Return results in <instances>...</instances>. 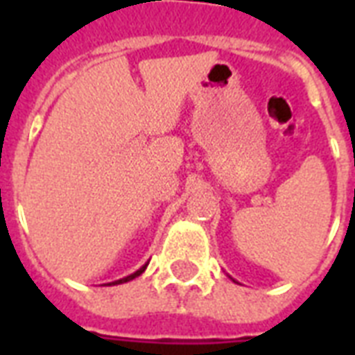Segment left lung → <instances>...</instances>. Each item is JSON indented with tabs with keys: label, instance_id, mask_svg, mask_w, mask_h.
<instances>
[{
	"label": "left lung",
	"instance_id": "1",
	"mask_svg": "<svg viewBox=\"0 0 355 355\" xmlns=\"http://www.w3.org/2000/svg\"><path fill=\"white\" fill-rule=\"evenodd\" d=\"M232 280H234V278H232ZM234 282H236V280H234Z\"/></svg>",
	"mask_w": 355,
	"mask_h": 355
}]
</instances>
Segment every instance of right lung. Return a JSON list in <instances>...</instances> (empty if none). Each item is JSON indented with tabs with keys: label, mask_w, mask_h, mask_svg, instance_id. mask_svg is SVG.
<instances>
[{
	"label": "right lung",
	"mask_w": 355,
	"mask_h": 355,
	"mask_svg": "<svg viewBox=\"0 0 355 355\" xmlns=\"http://www.w3.org/2000/svg\"><path fill=\"white\" fill-rule=\"evenodd\" d=\"M147 265H149V261H147V263H145V265H141V267H139V269L136 270V272H132V275L125 276V278H121V280L110 282V284H108V286H118V284H125V282H130V280H134V278H136V276H139V275H141V272H144L145 269H147Z\"/></svg>",
	"instance_id": "add662e5"
}]
</instances>
